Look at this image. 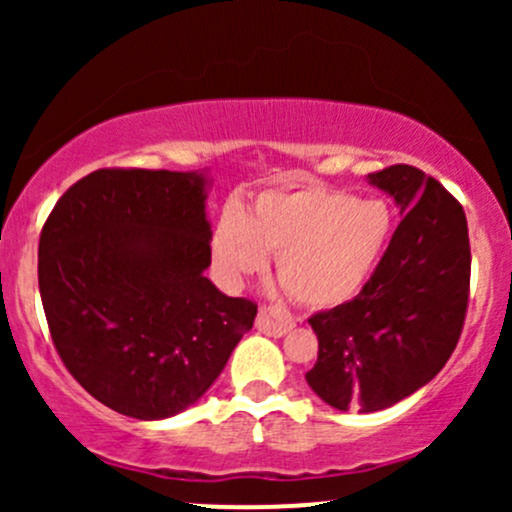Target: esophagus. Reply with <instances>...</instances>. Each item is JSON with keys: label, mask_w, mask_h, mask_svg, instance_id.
Returning a JSON list of instances; mask_svg holds the SVG:
<instances>
[{"label": "esophagus", "mask_w": 512, "mask_h": 512, "mask_svg": "<svg viewBox=\"0 0 512 512\" xmlns=\"http://www.w3.org/2000/svg\"><path fill=\"white\" fill-rule=\"evenodd\" d=\"M255 325L257 330L269 334V337H281L293 327V317L286 310L276 308V305H262Z\"/></svg>", "instance_id": "34e87169"}]
</instances>
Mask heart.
I'll list each match as a JSON object with an SVG mask.
<instances>
[{
  "label": "heart",
  "instance_id": "obj_1",
  "mask_svg": "<svg viewBox=\"0 0 512 512\" xmlns=\"http://www.w3.org/2000/svg\"><path fill=\"white\" fill-rule=\"evenodd\" d=\"M392 216L380 199L327 187L264 192L240 214L228 207L214 228V262L226 284L260 272L276 255L286 293L308 308L356 296L383 255Z\"/></svg>",
  "mask_w": 512,
  "mask_h": 512
}]
</instances>
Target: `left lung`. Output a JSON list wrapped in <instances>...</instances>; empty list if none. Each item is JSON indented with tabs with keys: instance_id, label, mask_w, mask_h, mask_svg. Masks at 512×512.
Wrapping results in <instances>:
<instances>
[{
	"instance_id": "left-lung-1",
	"label": "left lung",
	"mask_w": 512,
	"mask_h": 512,
	"mask_svg": "<svg viewBox=\"0 0 512 512\" xmlns=\"http://www.w3.org/2000/svg\"><path fill=\"white\" fill-rule=\"evenodd\" d=\"M399 214L385 255L354 301L310 317L317 361L305 380L339 411H380L440 373L467 317L469 252L462 204L424 170L368 173Z\"/></svg>"
}]
</instances>
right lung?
Listing matches in <instances>:
<instances>
[{
  "mask_svg": "<svg viewBox=\"0 0 512 512\" xmlns=\"http://www.w3.org/2000/svg\"><path fill=\"white\" fill-rule=\"evenodd\" d=\"M204 175L101 168L74 182L38 243V286L64 368L132 419L195 404L250 330L257 303L204 276Z\"/></svg>",
  "mask_w": 512,
  "mask_h": 512,
  "instance_id": "add662e5",
  "label": "right lung"
}]
</instances>
